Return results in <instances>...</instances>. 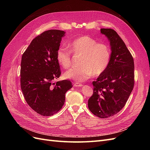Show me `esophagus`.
Segmentation results:
<instances>
[{"label": "esophagus", "instance_id": "34e87169", "mask_svg": "<svg viewBox=\"0 0 150 150\" xmlns=\"http://www.w3.org/2000/svg\"><path fill=\"white\" fill-rule=\"evenodd\" d=\"M83 85L82 84H80L78 83H74V87H81V86H83Z\"/></svg>", "mask_w": 150, "mask_h": 150}]
</instances>
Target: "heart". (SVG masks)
Here are the masks:
<instances>
[{
  "label": "heart",
  "instance_id": "b5f03b06",
  "mask_svg": "<svg viewBox=\"0 0 150 150\" xmlns=\"http://www.w3.org/2000/svg\"><path fill=\"white\" fill-rule=\"evenodd\" d=\"M69 49L61 47L57 50V59L64 69L72 64V54L82 55L79 64L64 73V78L78 82H84L93 75L98 76L106 69L110 62L111 51L105 43H98L89 36H81L69 44Z\"/></svg>",
  "mask_w": 150,
  "mask_h": 150
}]
</instances>
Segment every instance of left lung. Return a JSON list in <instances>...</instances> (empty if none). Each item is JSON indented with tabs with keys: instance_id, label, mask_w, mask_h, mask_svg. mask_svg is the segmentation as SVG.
<instances>
[{
	"instance_id": "1",
	"label": "left lung",
	"mask_w": 150,
	"mask_h": 150,
	"mask_svg": "<svg viewBox=\"0 0 150 150\" xmlns=\"http://www.w3.org/2000/svg\"><path fill=\"white\" fill-rule=\"evenodd\" d=\"M110 42L111 57L106 69L93 81L88 100L93 114L107 118L117 114L127 102L134 84V60L126 44L112 29H101Z\"/></svg>"
}]
</instances>
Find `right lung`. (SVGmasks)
I'll return each mask as SVG.
<instances>
[{
	"mask_svg": "<svg viewBox=\"0 0 150 150\" xmlns=\"http://www.w3.org/2000/svg\"><path fill=\"white\" fill-rule=\"evenodd\" d=\"M64 34V31L56 29L44 32L32 40L22 56L21 90L29 106L42 116L59 111L66 93L72 87L68 80L52 83L61 73L56 56Z\"/></svg>",
	"mask_w": 150,
	"mask_h": 150,
	"instance_id": "1",
	"label": "right lung"
}]
</instances>
